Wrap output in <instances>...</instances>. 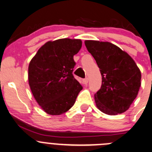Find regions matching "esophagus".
<instances>
[{
	"label": "esophagus",
	"mask_w": 152,
	"mask_h": 152,
	"mask_svg": "<svg viewBox=\"0 0 152 152\" xmlns=\"http://www.w3.org/2000/svg\"><path fill=\"white\" fill-rule=\"evenodd\" d=\"M83 83H84L85 85H87L88 83V78H85V79H83Z\"/></svg>",
	"instance_id": "obj_1"
}]
</instances>
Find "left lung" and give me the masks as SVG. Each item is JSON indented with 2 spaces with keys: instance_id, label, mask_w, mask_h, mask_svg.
Segmentation results:
<instances>
[{
  "instance_id": "1",
  "label": "left lung",
  "mask_w": 152,
  "mask_h": 152,
  "mask_svg": "<svg viewBox=\"0 0 152 152\" xmlns=\"http://www.w3.org/2000/svg\"><path fill=\"white\" fill-rule=\"evenodd\" d=\"M102 77L101 88L95 94L97 108L109 115L127 111L138 95L141 74L126 52L109 42L86 40Z\"/></svg>"
}]
</instances>
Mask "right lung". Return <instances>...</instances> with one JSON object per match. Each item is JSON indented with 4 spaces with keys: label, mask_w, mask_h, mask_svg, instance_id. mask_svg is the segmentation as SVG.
Segmentation results:
<instances>
[{
    "label": "right lung",
    "mask_w": 152,
    "mask_h": 152,
    "mask_svg": "<svg viewBox=\"0 0 152 152\" xmlns=\"http://www.w3.org/2000/svg\"><path fill=\"white\" fill-rule=\"evenodd\" d=\"M82 41L63 38L45 43L30 61L29 85L37 104L47 114L60 115L74 105L82 86L74 77L73 56Z\"/></svg>",
    "instance_id": "right-lung-1"
}]
</instances>
